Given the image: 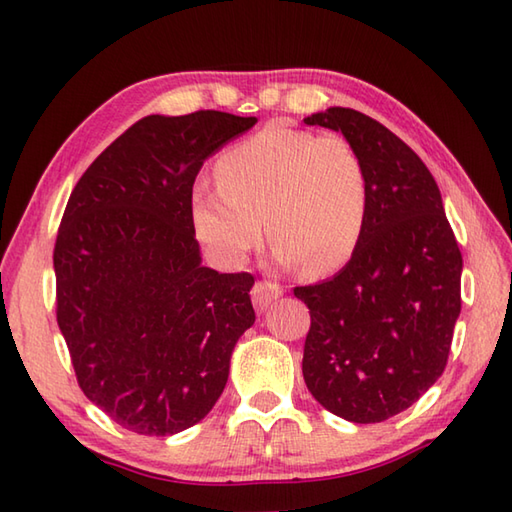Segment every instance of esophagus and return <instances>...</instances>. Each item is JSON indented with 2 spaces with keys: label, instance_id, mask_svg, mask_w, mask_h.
<instances>
[{
  "label": "esophagus",
  "instance_id": "obj_1",
  "mask_svg": "<svg viewBox=\"0 0 512 512\" xmlns=\"http://www.w3.org/2000/svg\"><path fill=\"white\" fill-rule=\"evenodd\" d=\"M281 295H284V288H281L279 284H273V281H259V284H255V288H253L255 310L257 312L268 310Z\"/></svg>",
  "mask_w": 512,
  "mask_h": 512
}]
</instances>
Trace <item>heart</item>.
<instances>
[{
    "label": "heart",
    "instance_id": "obj_1",
    "mask_svg": "<svg viewBox=\"0 0 512 512\" xmlns=\"http://www.w3.org/2000/svg\"><path fill=\"white\" fill-rule=\"evenodd\" d=\"M215 176L220 187H193L191 222L217 262L242 264L262 244L266 226L277 237L275 262L303 264L310 275L343 268L361 244L367 169L341 136L268 125L222 154Z\"/></svg>",
    "mask_w": 512,
    "mask_h": 512
}]
</instances>
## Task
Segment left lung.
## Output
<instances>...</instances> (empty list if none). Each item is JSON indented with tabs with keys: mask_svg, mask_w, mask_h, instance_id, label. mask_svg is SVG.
I'll return each mask as SVG.
<instances>
[{
	"mask_svg": "<svg viewBox=\"0 0 512 512\" xmlns=\"http://www.w3.org/2000/svg\"><path fill=\"white\" fill-rule=\"evenodd\" d=\"M303 123L341 132L369 182L367 226L350 262L295 288L312 319L303 378L334 416L383 422L444 372L462 306V255L436 180L396 134L350 107Z\"/></svg>",
	"mask_w": 512,
	"mask_h": 512,
	"instance_id": "left-lung-1",
	"label": "left lung"
}]
</instances>
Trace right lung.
Returning a JSON list of instances; mask_svg holds the SVG:
<instances>
[{"label": "right lung", "mask_w": 512, "mask_h": 512, "mask_svg": "<svg viewBox=\"0 0 512 512\" xmlns=\"http://www.w3.org/2000/svg\"><path fill=\"white\" fill-rule=\"evenodd\" d=\"M255 116H145L70 195L54 246L57 321L96 407L143 436H173L222 396L255 310L248 273L202 266L191 191L204 160Z\"/></svg>", "instance_id": "1"}]
</instances>
